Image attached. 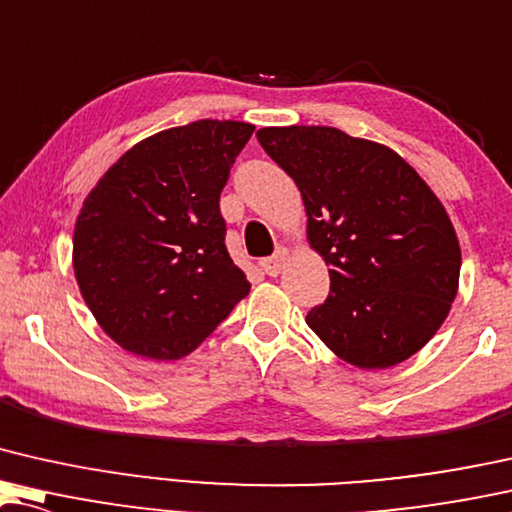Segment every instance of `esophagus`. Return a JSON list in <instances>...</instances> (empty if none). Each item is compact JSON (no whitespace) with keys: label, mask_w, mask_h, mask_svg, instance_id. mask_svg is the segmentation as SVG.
<instances>
[{"label":"esophagus","mask_w":512,"mask_h":512,"mask_svg":"<svg viewBox=\"0 0 512 512\" xmlns=\"http://www.w3.org/2000/svg\"><path fill=\"white\" fill-rule=\"evenodd\" d=\"M288 261V251L286 249H279L277 254L270 256V258H263L261 261V270L268 274V277H277V274L284 270V265Z\"/></svg>","instance_id":"1"}]
</instances>
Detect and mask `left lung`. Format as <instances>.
<instances>
[{
    "label": "left lung",
    "instance_id": "left-lung-1",
    "mask_svg": "<svg viewBox=\"0 0 512 512\" xmlns=\"http://www.w3.org/2000/svg\"><path fill=\"white\" fill-rule=\"evenodd\" d=\"M263 150L298 184L309 247L330 293L307 325L360 369L409 360L459 288L462 251L446 207L395 150L335 127H265Z\"/></svg>",
    "mask_w": 512,
    "mask_h": 512
}]
</instances>
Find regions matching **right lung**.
<instances>
[{"mask_svg":"<svg viewBox=\"0 0 512 512\" xmlns=\"http://www.w3.org/2000/svg\"><path fill=\"white\" fill-rule=\"evenodd\" d=\"M254 124L198 120L140 140L87 194L73 274L124 351L180 360L249 293L228 256L219 196Z\"/></svg>","mask_w":512,"mask_h":512,"instance_id":"right-lung-1","label":"right lung"}]
</instances>
